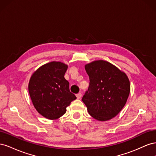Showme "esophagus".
I'll use <instances>...</instances> for the list:
<instances>
[{
    "label": "esophagus",
    "instance_id": "1",
    "mask_svg": "<svg viewBox=\"0 0 156 156\" xmlns=\"http://www.w3.org/2000/svg\"><path fill=\"white\" fill-rule=\"evenodd\" d=\"M81 96H82L81 93H78L77 94H76V97H77V99H80V98H81Z\"/></svg>",
    "mask_w": 156,
    "mask_h": 156
}]
</instances>
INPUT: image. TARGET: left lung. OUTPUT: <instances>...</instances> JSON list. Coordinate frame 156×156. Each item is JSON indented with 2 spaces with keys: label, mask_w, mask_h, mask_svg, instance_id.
I'll return each mask as SVG.
<instances>
[{
  "label": "left lung",
  "mask_w": 156,
  "mask_h": 156,
  "mask_svg": "<svg viewBox=\"0 0 156 156\" xmlns=\"http://www.w3.org/2000/svg\"><path fill=\"white\" fill-rule=\"evenodd\" d=\"M89 76L88 90L82 101L91 116L100 121L115 117L124 107L130 92L126 74L105 60H96L85 65Z\"/></svg>",
  "instance_id": "obj_1"
}]
</instances>
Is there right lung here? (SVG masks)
I'll list each match as a JSON object with an SVG mask.
<instances>
[{
    "label": "right lung",
    "instance_id": "obj_1",
    "mask_svg": "<svg viewBox=\"0 0 156 156\" xmlns=\"http://www.w3.org/2000/svg\"><path fill=\"white\" fill-rule=\"evenodd\" d=\"M67 69L66 64L53 61L41 66L30 79L29 92L33 105L46 119H58L77 98L64 77Z\"/></svg>",
    "mask_w": 156,
    "mask_h": 156
}]
</instances>
